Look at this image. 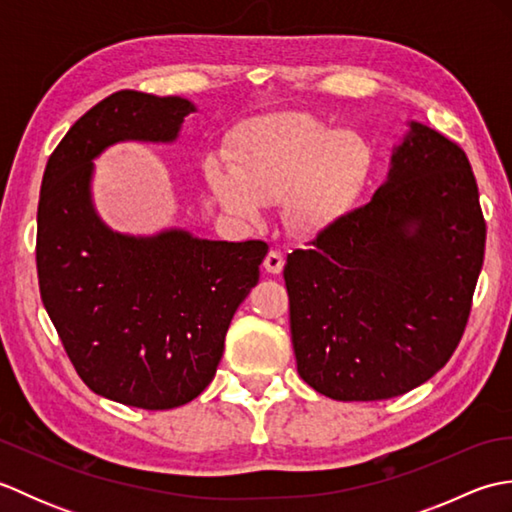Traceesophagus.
<instances>
[{
  "label": "esophagus",
  "mask_w": 512,
  "mask_h": 512,
  "mask_svg": "<svg viewBox=\"0 0 512 512\" xmlns=\"http://www.w3.org/2000/svg\"><path fill=\"white\" fill-rule=\"evenodd\" d=\"M284 264H286V259H284V253H281V250H277V248L268 250V255L264 259V268L268 270V273L279 275L281 270H284Z\"/></svg>",
  "instance_id": "esophagus-1"
}]
</instances>
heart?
Listing matches in <instances>:
<instances>
[{
  "label": "heart",
  "mask_w": 512,
  "mask_h": 512,
  "mask_svg": "<svg viewBox=\"0 0 512 512\" xmlns=\"http://www.w3.org/2000/svg\"><path fill=\"white\" fill-rule=\"evenodd\" d=\"M365 140L310 114L255 118L237 129L231 162L211 156L204 178L224 209L257 224L266 204H286L288 224L314 235L350 213L372 173Z\"/></svg>",
  "instance_id": "obj_1"
}]
</instances>
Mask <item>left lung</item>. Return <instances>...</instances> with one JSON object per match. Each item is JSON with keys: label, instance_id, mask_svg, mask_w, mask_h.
Listing matches in <instances>:
<instances>
[{"label": "left lung", "instance_id": "8db88e82", "mask_svg": "<svg viewBox=\"0 0 512 512\" xmlns=\"http://www.w3.org/2000/svg\"><path fill=\"white\" fill-rule=\"evenodd\" d=\"M484 244L469 158L411 121L372 202L286 259L299 376L345 402L427 383L462 339Z\"/></svg>", "mask_w": 512, "mask_h": 512}]
</instances>
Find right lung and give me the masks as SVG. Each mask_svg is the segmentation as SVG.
Wrapping results in <instances>:
<instances>
[{
    "label": "right lung",
    "mask_w": 512,
    "mask_h": 512,
    "mask_svg": "<svg viewBox=\"0 0 512 512\" xmlns=\"http://www.w3.org/2000/svg\"><path fill=\"white\" fill-rule=\"evenodd\" d=\"M195 105L121 90L76 121L48 158L37 209L41 301L94 394L173 409L215 376L235 310L259 281L268 244L213 242L169 228L112 231L92 204L94 158L123 140L173 143Z\"/></svg>",
    "instance_id": "add662e5"
}]
</instances>
